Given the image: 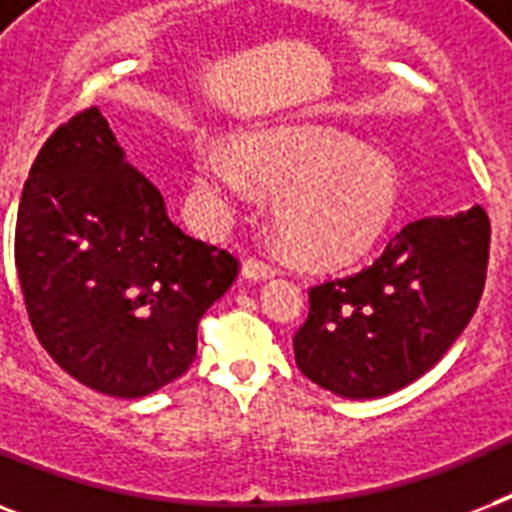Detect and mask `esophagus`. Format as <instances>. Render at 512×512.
<instances>
[{
  "mask_svg": "<svg viewBox=\"0 0 512 512\" xmlns=\"http://www.w3.org/2000/svg\"><path fill=\"white\" fill-rule=\"evenodd\" d=\"M244 276L247 279H271V276H276V265L263 260V257H247L244 260Z\"/></svg>",
  "mask_w": 512,
  "mask_h": 512,
  "instance_id": "obj_1",
  "label": "esophagus"
}]
</instances>
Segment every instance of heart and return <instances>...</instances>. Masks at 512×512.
I'll list each match as a JSON object with an SVG mask.
<instances>
[{
  "label": "heart",
  "mask_w": 512,
  "mask_h": 512,
  "mask_svg": "<svg viewBox=\"0 0 512 512\" xmlns=\"http://www.w3.org/2000/svg\"><path fill=\"white\" fill-rule=\"evenodd\" d=\"M236 156L239 162L220 146L201 148L199 193L209 204L241 199L249 193L247 177L276 191L273 223L305 263H348L372 247L396 209L393 164L335 132L319 127L260 132L241 140Z\"/></svg>",
  "instance_id": "1"
}]
</instances>
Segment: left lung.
I'll use <instances>...</instances> for the list:
<instances>
[{
	"label": "left lung",
	"mask_w": 512,
	"mask_h": 512,
	"mask_svg": "<svg viewBox=\"0 0 512 512\" xmlns=\"http://www.w3.org/2000/svg\"><path fill=\"white\" fill-rule=\"evenodd\" d=\"M492 225L484 207L404 225L358 273L308 289L295 335L300 372L345 398H380L433 369L484 295Z\"/></svg>",
	"instance_id": "1"
}]
</instances>
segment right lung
<instances>
[{
    "instance_id": "1",
    "label": "right lung",
    "mask_w": 512,
    "mask_h": 512,
    "mask_svg": "<svg viewBox=\"0 0 512 512\" xmlns=\"http://www.w3.org/2000/svg\"><path fill=\"white\" fill-rule=\"evenodd\" d=\"M15 268L28 321L58 366L100 393L140 398L188 372L201 316L239 260L172 223L90 106L31 164Z\"/></svg>"
}]
</instances>
